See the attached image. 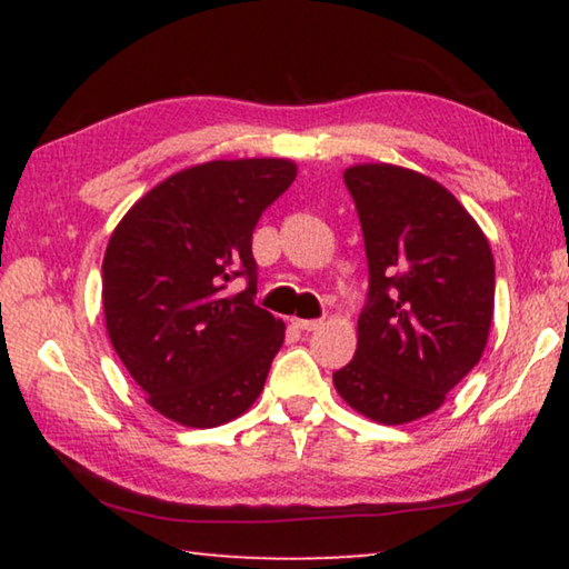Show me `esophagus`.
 Returning a JSON list of instances; mask_svg holds the SVG:
<instances>
[{
	"mask_svg": "<svg viewBox=\"0 0 569 569\" xmlns=\"http://www.w3.org/2000/svg\"><path fill=\"white\" fill-rule=\"evenodd\" d=\"M293 323H296L301 331H316L323 321H321V319H296Z\"/></svg>",
	"mask_w": 569,
	"mask_h": 569,
	"instance_id": "1",
	"label": "esophagus"
}]
</instances>
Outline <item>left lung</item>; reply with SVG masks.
<instances>
[{
  "label": "left lung",
  "instance_id": "8db88e82",
  "mask_svg": "<svg viewBox=\"0 0 569 569\" xmlns=\"http://www.w3.org/2000/svg\"><path fill=\"white\" fill-rule=\"evenodd\" d=\"M359 213L369 293L353 359L333 373L351 409L379 423L437 411L475 369L495 313L485 233L437 180L397 166L343 172Z\"/></svg>",
  "mask_w": 569,
  "mask_h": 569
}]
</instances>
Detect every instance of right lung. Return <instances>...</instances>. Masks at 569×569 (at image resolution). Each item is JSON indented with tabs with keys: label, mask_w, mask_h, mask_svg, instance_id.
Masks as SVG:
<instances>
[{
	"label": "right lung",
	"mask_w": 569,
	"mask_h": 569,
	"mask_svg": "<svg viewBox=\"0 0 569 569\" xmlns=\"http://www.w3.org/2000/svg\"><path fill=\"white\" fill-rule=\"evenodd\" d=\"M296 180L291 160H213L152 188L104 250V323L148 403L210 429L263 391L283 321L256 306L253 230ZM236 277L246 292L227 293Z\"/></svg>",
	"instance_id": "obj_1"
}]
</instances>
